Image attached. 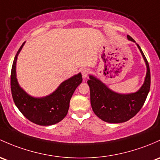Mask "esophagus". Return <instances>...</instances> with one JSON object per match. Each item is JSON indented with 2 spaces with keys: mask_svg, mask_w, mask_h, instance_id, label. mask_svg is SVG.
I'll use <instances>...</instances> for the list:
<instances>
[{
  "mask_svg": "<svg viewBox=\"0 0 160 160\" xmlns=\"http://www.w3.org/2000/svg\"><path fill=\"white\" fill-rule=\"evenodd\" d=\"M82 76H83V78H87L88 77V74L90 73V70L88 68H83V70H81Z\"/></svg>",
  "mask_w": 160,
  "mask_h": 160,
  "instance_id": "34e87169",
  "label": "esophagus"
}]
</instances>
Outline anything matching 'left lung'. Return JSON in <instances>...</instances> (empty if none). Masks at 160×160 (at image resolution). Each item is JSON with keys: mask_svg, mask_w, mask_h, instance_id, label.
Returning <instances> with one entry per match:
<instances>
[{"mask_svg": "<svg viewBox=\"0 0 160 160\" xmlns=\"http://www.w3.org/2000/svg\"><path fill=\"white\" fill-rule=\"evenodd\" d=\"M128 40L136 42L127 35ZM147 65V75L141 88L136 93L121 94L109 89L102 82L90 75L87 83L90 90V103L94 113L102 120L110 123H120L128 121L140 110L146 101L150 89V70L148 61L137 44Z\"/></svg>", "mask_w": 160, "mask_h": 160, "instance_id": "8db88e82", "label": "left lung"}]
</instances>
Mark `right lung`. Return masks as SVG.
Listing matches in <instances>:
<instances>
[{"label":"right lung","instance_id":"obj_1","mask_svg":"<svg viewBox=\"0 0 160 160\" xmlns=\"http://www.w3.org/2000/svg\"><path fill=\"white\" fill-rule=\"evenodd\" d=\"M24 43L17 52L11 69V89L13 102L21 113L33 123L40 126L53 125L67 116L72 95L82 83V75L79 73L63 81L53 93L47 97H31L20 87L16 76L17 59Z\"/></svg>","mask_w":160,"mask_h":160}]
</instances>
